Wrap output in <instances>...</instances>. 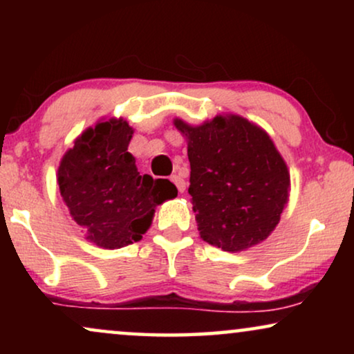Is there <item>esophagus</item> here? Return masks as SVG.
Instances as JSON below:
<instances>
[{
	"label": "esophagus",
	"instance_id": "esophagus-1",
	"mask_svg": "<svg viewBox=\"0 0 354 354\" xmlns=\"http://www.w3.org/2000/svg\"><path fill=\"white\" fill-rule=\"evenodd\" d=\"M171 180H172L174 183H176V187H177L178 192H180V193L185 192V185H187V183H185V180H183V178H182L180 176H172Z\"/></svg>",
	"mask_w": 354,
	"mask_h": 354
}]
</instances>
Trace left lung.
I'll list each match as a JSON object with an SVG mask.
<instances>
[{
	"instance_id": "left-lung-1",
	"label": "left lung",
	"mask_w": 354,
	"mask_h": 354,
	"mask_svg": "<svg viewBox=\"0 0 354 354\" xmlns=\"http://www.w3.org/2000/svg\"><path fill=\"white\" fill-rule=\"evenodd\" d=\"M187 140L193 211L200 236L239 253L264 241L277 227L290 196V172L263 127L239 114L200 125L176 118Z\"/></svg>"
}]
</instances>
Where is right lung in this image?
<instances>
[{"mask_svg": "<svg viewBox=\"0 0 354 354\" xmlns=\"http://www.w3.org/2000/svg\"><path fill=\"white\" fill-rule=\"evenodd\" d=\"M133 129L122 118L85 129L57 167L62 201L85 239L104 250L142 240L158 205L177 188L166 178L138 172L129 153Z\"/></svg>", "mask_w": 354, "mask_h": 354, "instance_id": "obj_1", "label": "right lung"}]
</instances>
